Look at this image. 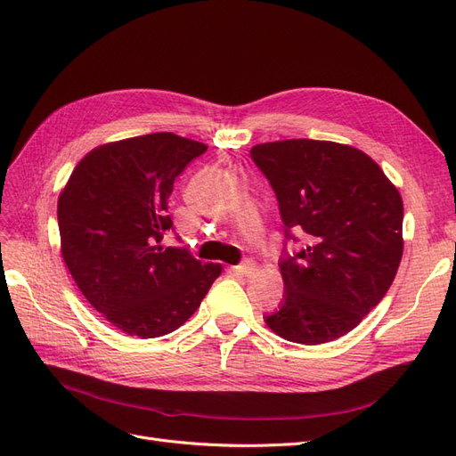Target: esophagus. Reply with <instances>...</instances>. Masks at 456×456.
Wrapping results in <instances>:
<instances>
[{
  "label": "esophagus",
  "mask_w": 456,
  "mask_h": 456,
  "mask_svg": "<svg viewBox=\"0 0 456 456\" xmlns=\"http://www.w3.org/2000/svg\"><path fill=\"white\" fill-rule=\"evenodd\" d=\"M255 270H256V266H255L253 260H245L243 265H238L236 268H233V272L240 273V275H245V278H251V275L255 273Z\"/></svg>",
  "instance_id": "34e87169"
}]
</instances>
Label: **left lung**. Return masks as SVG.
I'll use <instances>...</instances> for the list:
<instances>
[{"mask_svg":"<svg viewBox=\"0 0 456 456\" xmlns=\"http://www.w3.org/2000/svg\"><path fill=\"white\" fill-rule=\"evenodd\" d=\"M285 224L305 233L280 262L283 302L266 325L285 340L323 344L350 333L388 293L403 255V201L365 151L291 139L251 148Z\"/></svg>","mask_w":456,"mask_h":456,"instance_id":"left-lung-1","label":"left lung"}]
</instances>
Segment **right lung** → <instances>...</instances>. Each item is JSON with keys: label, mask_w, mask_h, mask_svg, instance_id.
<instances>
[{"label": "right lung", "mask_w": 456, "mask_h": 456, "mask_svg": "<svg viewBox=\"0 0 456 456\" xmlns=\"http://www.w3.org/2000/svg\"><path fill=\"white\" fill-rule=\"evenodd\" d=\"M207 146L151 133L93 148L59 196L61 253L77 289L129 337L156 338L190 320L223 266L163 247L175 178Z\"/></svg>", "instance_id": "1"}]
</instances>
